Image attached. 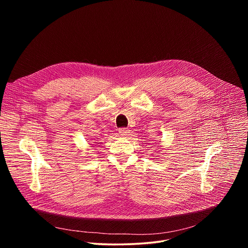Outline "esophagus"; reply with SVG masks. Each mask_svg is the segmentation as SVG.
I'll list each match as a JSON object with an SVG mask.
<instances>
[{
    "instance_id": "1",
    "label": "esophagus",
    "mask_w": 248,
    "mask_h": 248,
    "mask_svg": "<svg viewBox=\"0 0 248 248\" xmlns=\"http://www.w3.org/2000/svg\"><path fill=\"white\" fill-rule=\"evenodd\" d=\"M119 133L123 136H127V135H129V130L126 128H121V129H119Z\"/></svg>"
}]
</instances>
